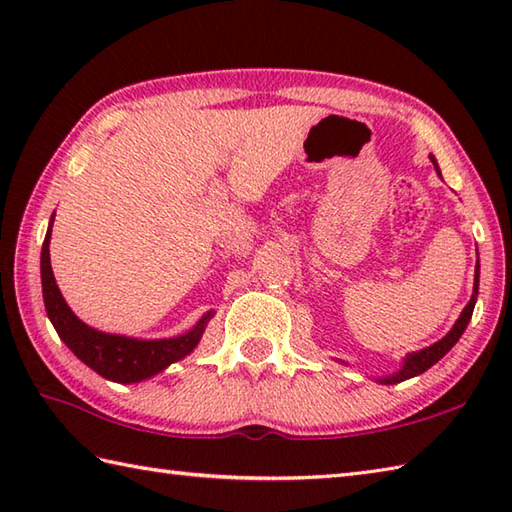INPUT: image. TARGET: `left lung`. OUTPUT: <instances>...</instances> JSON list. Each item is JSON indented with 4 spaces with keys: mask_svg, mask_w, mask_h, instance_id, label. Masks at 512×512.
I'll return each instance as SVG.
<instances>
[{
    "mask_svg": "<svg viewBox=\"0 0 512 512\" xmlns=\"http://www.w3.org/2000/svg\"><path fill=\"white\" fill-rule=\"evenodd\" d=\"M433 167H436L438 176H440V167H438V160L429 156ZM477 290H480V259H477V266H475V281H473V295L469 299V303H466V308L462 310V314L458 317V321L453 323V328L447 332V336H442L440 341H436L429 347H424V350H418V352H411L407 354L405 358H402V365L398 372H394L391 376H378L376 383L380 385H396V383H402V380L407 378H413V376H420L422 372H427V369L431 365H436L440 358L447 354L451 347L460 341V336L464 334L466 325H469L471 317H473V308H475V301H477ZM345 363V361H341ZM347 365V363H345Z\"/></svg>",
    "mask_w": 512,
    "mask_h": 512,
    "instance_id": "obj_1",
    "label": "left lung"
}]
</instances>
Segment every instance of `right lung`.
<instances>
[{
	"label": "right lung",
	"instance_id": "obj_1",
	"mask_svg": "<svg viewBox=\"0 0 512 512\" xmlns=\"http://www.w3.org/2000/svg\"><path fill=\"white\" fill-rule=\"evenodd\" d=\"M54 213L50 217L48 233L41 246V290L46 303L48 319L57 330L59 339L70 347L74 356L94 369L96 374L112 383L132 385L160 374L171 363L189 356L198 347L206 323L213 319V310L202 314V319L189 332L171 339H134V336L110 334L83 323L65 303L50 266V235Z\"/></svg>",
	"mask_w": 512,
	"mask_h": 512
}]
</instances>
